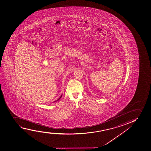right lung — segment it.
Here are the masks:
<instances>
[{
	"label": "right lung",
	"mask_w": 151,
	"mask_h": 151,
	"mask_svg": "<svg viewBox=\"0 0 151 151\" xmlns=\"http://www.w3.org/2000/svg\"><path fill=\"white\" fill-rule=\"evenodd\" d=\"M62 96H60V98H59V99H58V100H57V101L59 100H60V98H62Z\"/></svg>",
	"instance_id": "obj_1"
}]
</instances>
